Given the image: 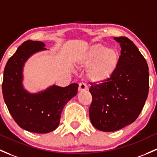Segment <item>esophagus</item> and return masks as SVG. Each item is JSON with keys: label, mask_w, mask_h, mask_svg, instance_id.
<instances>
[{"label": "esophagus", "mask_w": 157, "mask_h": 157, "mask_svg": "<svg viewBox=\"0 0 157 157\" xmlns=\"http://www.w3.org/2000/svg\"><path fill=\"white\" fill-rule=\"evenodd\" d=\"M87 90H88V87H87V86L86 85L85 83H80V84H79V88H78L79 91H80V92L86 91Z\"/></svg>", "instance_id": "1"}]
</instances>
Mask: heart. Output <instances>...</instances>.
<instances>
[{"instance_id":"heart-1","label":"heart","mask_w":157,"mask_h":157,"mask_svg":"<svg viewBox=\"0 0 157 157\" xmlns=\"http://www.w3.org/2000/svg\"><path fill=\"white\" fill-rule=\"evenodd\" d=\"M119 58V52L115 47L95 44L80 58L78 64L82 67H89L86 76L90 81L102 83L114 73L118 65Z\"/></svg>"}]
</instances>
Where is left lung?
<instances>
[{
  "instance_id": "left-lung-1",
  "label": "left lung",
  "mask_w": 157,
  "mask_h": 157,
  "mask_svg": "<svg viewBox=\"0 0 157 157\" xmlns=\"http://www.w3.org/2000/svg\"><path fill=\"white\" fill-rule=\"evenodd\" d=\"M121 47L116 71L105 83H91V123L103 132H114L131 124L144 106L149 91L146 60L126 37H114Z\"/></svg>"
}]
</instances>
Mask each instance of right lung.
Returning a JSON list of instances; mask_svg holds the SVG:
<instances>
[{"label": "right lung", "mask_w": 157, "mask_h": 157, "mask_svg": "<svg viewBox=\"0 0 157 157\" xmlns=\"http://www.w3.org/2000/svg\"><path fill=\"white\" fill-rule=\"evenodd\" d=\"M40 41L27 40L6 62L2 92L10 113L21 128L31 132L48 133L59 126L64 107L77 93L78 84L66 87L52 85L37 93L23 86L25 63L36 52L46 50Z\"/></svg>", "instance_id": "obj_1"}]
</instances>
